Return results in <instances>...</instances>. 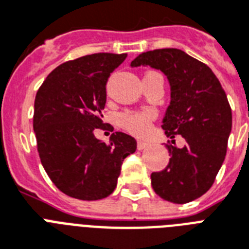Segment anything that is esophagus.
I'll return each instance as SVG.
<instances>
[{
  "label": "esophagus",
  "mask_w": 249,
  "mask_h": 249,
  "mask_svg": "<svg viewBox=\"0 0 249 249\" xmlns=\"http://www.w3.org/2000/svg\"><path fill=\"white\" fill-rule=\"evenodd\" d=\"M147 146L148 143L146 141H138V142H137V148H138V150H143V148H146Z\"/></svg>",
  "instance_id": "esophagus-1"
}]
</instances>
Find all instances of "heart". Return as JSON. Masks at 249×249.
<instances>
[{
	"mask_svg": "<svg viewBox=\"0 0 249 249\" xmlns=\"http://www.w3.org/2000/svg\"><path fill=\"white\" fill-rule=\"evenodd\" d=\"M155 117V113L151 109H143V111H126L121 113L119 117V123L129 133L142 136L150 129L152 120Z\"/></svg>",
	"mask_w": 249,
	"mask_h": 249,
	"instance_id": "b5f03b06",
	"label": "heart"
}]
</instances>
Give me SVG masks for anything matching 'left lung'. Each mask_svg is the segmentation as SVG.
Listing matches in <instances>:
<instances>
[{
	"instance_id": "left-lung-1",
	"label": "left lung",
	"mask_w": 249,
	"mask_h": 249,
	"mask_svg": "<svg viewBox=\"0 0 249 249\" xmlns=\"http://www.w3.org/2000/svg\"><path fill=\"white\" fill-rule=\"evenodd\" d=\"M151 66L170 83V105L161 128L168 141L169 164L151 174L152 189L164 200L185 204L200 197L216 179L224 163L231 132V107L212 70L178 49L142 53L132 67ZM181 135L186 144L175 145Z\"/></svg>"
}]
</instances>
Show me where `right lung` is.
Returning <instances> with one entry per match:
<instances>
[{"label":"right lung","mask_w":249,"mask_h":249,"mask_svg":"<svg viewBox=\"0 0 249 249\" xmlns=\"http://www.w3.org/2000/svg\"><path fill=\"white\" fill-rule=\"evenodd\" d=\"M128 54L97 53L68 60L37 90L33 130L37 151L58 189L80 200H99L116 187L123 161L137 148L133 137L113 133L109 143L94 136L103 129L106 84Z\"/></svg>","instance_id":"right-lung-1"}]
</instances>
